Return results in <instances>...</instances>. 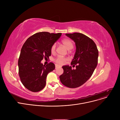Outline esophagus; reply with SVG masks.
Returning a JSON list of instances; mask_svg holds the SVG:
<instances>
[{"instance_id":"esophagus-1","label":"esophagus","mask_w":120,"mask_h":120,"mask_svg":"<svg viewBox=\"0 0 120 120\" xmlns=\"http://www.w3.org/2000/svg\"><path fill=\"white\" fill-rule=\"evenodd\" d=\"M59 66H58V65L57 64H56V69L57 68H59Z\"/></svg>"}]
</instances>
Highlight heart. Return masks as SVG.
Wrapping results in <instances>:
<instances>
[{"label": "heart", "instance_id": "1", "mask_svg": "<svg viewBox=\"0 0 120 120\" xmlns=\"http://www.w3.org/2000/svg\"><path fill=\"white\" fill-rule=\"evenodd\" d=\"M61 43L62 44L66 47V48L68 50H71L72 48H74V43L72 42L71 40L69 39H64L61 41ZM56 44H53L52 47L51 49H50V51L52 53H54L56 50ZM68 60V58L63 57V56H58L57 58L55 59L54 61L56 64H63L65 63L66 60Z\"/></svg>", "mask_w": 120, "mask_h": 120}]
</instances>
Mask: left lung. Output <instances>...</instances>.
Here are the masks:
<instances>
[{
	"label": "left lung",
	"mask_w": 120,
	"mask_h": 120,
	"mask_svg": "<svg viewBox=\"0 0 120 120\" xmlns=\"http://www.w3.org/2000/svg\"><path fill=\"white\" fill-rule=\"evenodd\" d=\"M66 35L75 42L76 50L71 64L76 65V68L72 70L71 66H63L64 73L60 79L65 86L76 88L91 77L97 66L99 52L93 40L83 34L75 32Z\"/></svg>",
	"instance_id": "8db88e82"
}]
</instances>
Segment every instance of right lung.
<instances>
[{"instance_id": "right-lung-1", "label": "right lung", "mask_w": 120, "mask_h": 120, "mask_svg": "<svg viewBox=\"0 0 120 120\" xmlns=\"http://www.w3.org/2000/svg\"><path fill=\"white\" fill-rule=\"evenodd\" d=\"M61 33L40 32L27 38L21 48L18 61L19 75L23 85L28 90L38 92L45 88L47 75L55 68L49 63L46 66L41 61L51 56L52 46Z\"/></svg>"}]
</instances>
